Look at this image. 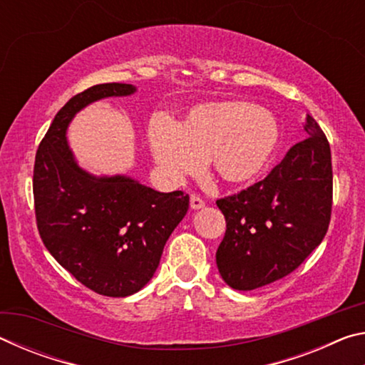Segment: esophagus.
I'll use <instances>...</instances> for the list:
<instances>
[{
    "label": "esophagus",
    "mask_w": 365,
    "mask_h": 365,
    "mask_svg": "<svg viewBox=\"0 0 365 365\" xmlns=\"http://www.w3.org/2000/svg\"><path fill=\"white\" fill-rule=\"evenodd\" d=\"M205 200H202V197L200 196V195H191L190 196V206H191V209H201V207H205Z\"/></svg>",
    "instance_id": "obj_1"
}]
</instances>
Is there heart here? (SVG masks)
Masks as SVG:
<instances>
[{
    "instance_id": "heart-1",
    "label": "heart",
    "mask_w": 365,
    "mask_h": 365,
    "mask_svg": "<svg viewBox=\"0 0 365 365\" xmlns=\"http://www.w3.org/2000/svg\"><path fill=\"white\" fill-rule=\"evenodd\" d=\"M279 135L269 110L240 100L197 104L180 125L158 117L148 132L154 159L170 175L196 170L207 156L214 174L230 185H248L262 174Z\"/></svg>"
}]
</instances>
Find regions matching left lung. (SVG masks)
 Segmentation results:
<instances>
[{
    "mask_svg": "<svg viewBox=\"0 0 365 365\" xmlns=\"http://www.w3.org/2000/svg\"><path fill=\"white\" fill-rule=\"evenodd\" d=\"M307 138L264 180L217 202L227 222L215 252L228 287L248 292L292 274L322 243L333 200L330 145L322 128L306 117Z\"/></svg>",
    "mask_w": 365,
    "mask_h": 365,
    "instance_id": "obj_1",
    "label": "left lung"
}]
</instances>
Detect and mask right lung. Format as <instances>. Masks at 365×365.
Wrapping results in <instances>:
<instances>
[{
	"label": "right lung",
	"mask_w": 365,
	"mask_h": 365,
	"mask_svg": "<svg viewBox=\"0 0 365 365\" xmlns=\"http://www.w3.org/2000/svg\"><path fill=\"white\" fill-rule=\"evenodd\" d=\"M135 90L128 83H101L72 96L49 125L34 165L43 245L82 285L110 298L130 296L151 280L190 205L183 191L160 193L123 175L96 178L73 159L66 138L72 117L86 104Z\"/></svg>",
	"instance_id": "1"
}]
</instances>
